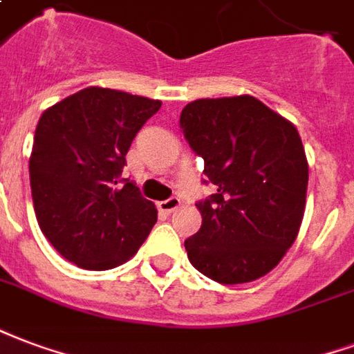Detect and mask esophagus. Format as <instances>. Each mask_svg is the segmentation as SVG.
I'll list each match as a JSON object with an SVG mask.
<instances>
[{
	"label": "esophagus",
	"mask_w": 354,
	"mask_h": 354,
	"mask_svg": "<svg viewBox=\"0 0 354 354\" xmlns=\"http://www.w3.org/2000/svg\"><path fill=\"white\" fill-rule=\"evenodd\" d=\"M178 206H180V198L178 197H170L167 198V201H161V203L157 204L159 212H165V214H172Z\"/></svg>",
	"instance_id": "esophagus-1"
}]
</instances>
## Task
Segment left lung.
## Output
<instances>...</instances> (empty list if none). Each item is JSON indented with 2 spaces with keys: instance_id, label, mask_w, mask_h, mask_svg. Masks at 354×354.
I'll return each mask as SVG.
<instances>
[{
  "instance_id": "8db88e82",
  "label": "left lung",
  "mask_w": 354,
  "mask_h": 354,
  "mask_svg": "<svg viewBox=\"0 0 354 354\" xmlns=\"http://www.w3.org/2000/svg\"><path fill=\"white\" fill-rule=\"evenodd\" d=\"M204 159L203 225L185 240L191 264L217 283H248L276 266L297 240L308 161L295 125L251 95L198 99L180 114Z\"/></svg>"
}]
</instances>
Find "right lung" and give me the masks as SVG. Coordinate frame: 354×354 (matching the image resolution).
I'll return each instance as SVG.
<instances>
[{
	"mask_svg": "<svg viewBox=\"0 0 354 354\" xmlns=\"http://www.w3.org/2000/svg\"><path fill=\"white\" fill-rule=\"evenodd\" d=\"M159 109L148 97L86 88L43 112L30 157L31 197L43 234L69 263L116 268L150 234L156 206L122 172L133 138Z\"/></svg>",
	"mask_w": 354,
	"mask_h": 354,
	"instance_id": "right-lung-1",
	"label": "right lung"
}]
</instances>
